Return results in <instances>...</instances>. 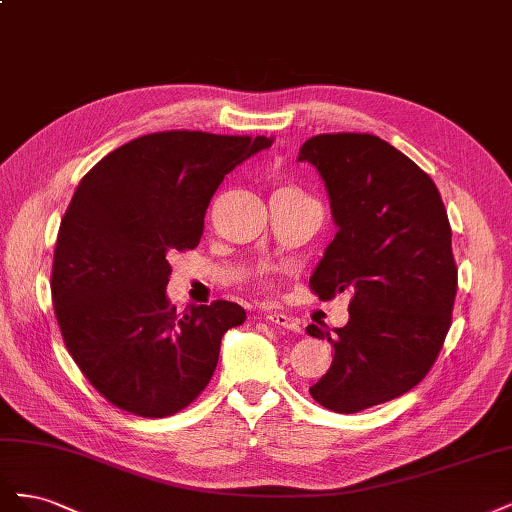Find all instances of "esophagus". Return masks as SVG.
<instances>
[{"instance_id": "34e87169", "label": "esophagus", "mask_w": 512, "mask_h": 512, "mask_svg": "<svg viewBox=\"0 0 512 512\" xmlns=\"http://www.w3.org/2000/svg\"><path fill=\"white\" fill-rule=\"evenodd\" d=\"M267 320H269V322H273V324H277V327L288 329V331H294V333H299V331H301V327H299V320H297V318H292V316H288V314H282V312H269V314H267Z\"/></svg>"}]
</instances>
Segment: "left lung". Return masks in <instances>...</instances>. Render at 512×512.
<instances>
[{
	"label": "left lung",
	"mask_w": 512,
	"mask_h": 512,
	"mask_svg": "<svg viewBox=\"0 0 512 512\" xmlns=\"http://www.w3.org/2000/svg\"><path fill=\"white\" fill-rule=\"evenodd\" d=\"M299 162L318 170L337 226L309 286L350 297L346 327H307L333 346L309 393L354 414L414 389L442 350L457 294L451 224L436 183L374 134H318Z\"/></svg>",
	"instance_id": "8db88e82"
}]
</instances>
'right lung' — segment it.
Here are the masks:
<instances>
[{
	"instance_id": "add662e5",
	"label": "right lung",
	"mask_w": 512,
	"mask_h": 512,
	"mask_svg": "<svg viewBox=\"0 0 512 512\" xmlns=\"http://www.w3.org/2000/svg\"><path fill=\"white\" fill-rule=\"evenodd\" d=\"M267 136L156 132L121 145L81 179L55 243L51 294L74 363L113 406L170 416L200 395L228 329L230 301L177 314L168 256L194 250L211 196Z\"/></svg>"
}]
</instances>
